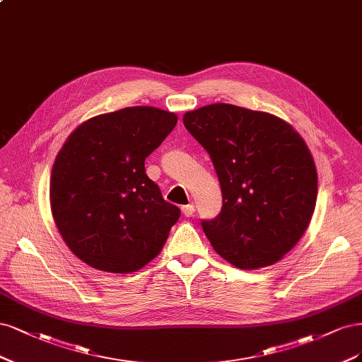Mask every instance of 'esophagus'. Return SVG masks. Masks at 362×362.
I'll use <instances>...</instances> for the list:
<instances>
[{
	"label": "esophagus",
	"mask_w": 362,
	"mask_h": 362,
	"mask_svg": "<svg viewBox=\"0 0 362 362\" xmlns=\"http://www.w3.org/2000/svg\"><path fill=\"white\" fill-rule=\"evenodd\" d=\"M182 212H183V215H185L186 218H189V216L194 215L195 207H194V204H186V206L182 207Z\"/></svg>",
	"instance_id": "34e87169"
}]
</instances>
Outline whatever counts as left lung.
I'll return each mask as SVG.
<instances>
[{"label": "left lung", "mask_w": 362, "mask_h": 362, "mask_svg": "<svg viewBox=\"0 0 362 362\" xmlns=\"http://www.w3.org/2000/svg\"><path fill=\"white\" fill-rule=\"evenodd\" d=\"M212 159L223 207L202 227L215 251L240 269L276 263L304 235L317 171L300 135L272 114L214 103L183 115Z\"/></svg>", "instance_id": "8db88e82"}]
</instances>
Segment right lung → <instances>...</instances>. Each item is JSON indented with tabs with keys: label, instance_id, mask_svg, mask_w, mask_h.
Masks as SVG:
<instances>
[{
	"label": "right lung",
	"instance_id": "add662e5",
	"mask_svg": "<svg viewBox=\"0 0 362 362\" xmlns=\"http://www.w3.org/2000/svg\"><path fill=\"white\" fill-rule=\"evenodd\" d=\"M176 123L173 112L131 107L93 117L67 138L49 195L57 228L78 259L127 274L160 252L180 209L162 198L144 160Z\"/></svg>",
	"mask_w": 362,
	"mask_h": 362
}]
</instances>
